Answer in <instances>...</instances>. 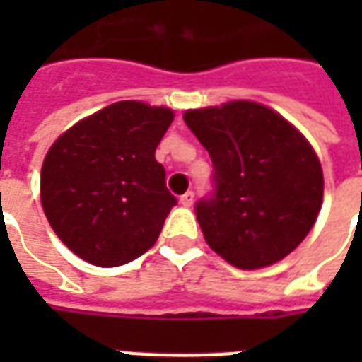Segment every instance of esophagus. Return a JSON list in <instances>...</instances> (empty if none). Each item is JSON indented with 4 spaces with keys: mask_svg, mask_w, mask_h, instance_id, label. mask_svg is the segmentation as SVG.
Returning a JSON list of instances; mask_svg holds the SVG:
<instances>
[{
    "mask_svg": "<svg viewBox=\"0 0 362 362\" xmlns=\"http://www.w3.org/2000/svg\"><path fill=\"white\" fill-rule=\"evenodd\" d=\"M180 204L184 207H189V205L194 204V192H186L184 196H180Z\"/></svg>",
    "mask_w": 362,
    "mask_h": 362,
    "instance_id": "esophagus-1",
    "label": "esophagus"
}]
</instances>
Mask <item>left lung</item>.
Returning <instances> with one entry per match:
<instances>
[{
  "label": "left lung",
  "instance_id": "obj_1",
  "mask_svg": "<svg viewBox=\"0 0 362 362\" xmlns=\"http://www.w3.org/2000/svg\"><path fill=\"white\" fill-rule=\"evenodd\" d=\"M213 163V194L196 204L205 243L240 269L272 266L316 223L324 176L310 143L264 104L233 100L184 114Z\"/></svg>",
  "mask_w": 362,
  "mask_h": 362
}]
</instances>
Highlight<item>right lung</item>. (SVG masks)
Masks as SVG:
<instances>
[{
  "label": "right lung",
  "instance_id": "obj_1",
  "mask_svg": "<svg viewBox=\"0 0 362 362\" xmlns=\"http://www.w3.org/2000/svg\"><path fill=\"white\" fill-rule=\"evenodd\" d=\"M165 106L122 100L62 134L44 158L40 199L62 243L98 267L124 266L157 243L176 197L155 149Z\"/></svg>",
  "mask_w": 362,
  "mask_h": 362
}]
</instances>
